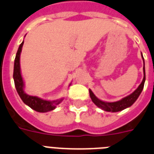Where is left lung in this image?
Masks as SVG:
<instances>
[{"mask_svg":"<svg viewBox=\"0 0 154 154\" xmlns=\"http://www.w3.org/2000/svg\"><path fill=\"white\" fill-rule=\"evenodd\" d=\"M142 58L143 60L144 63V59L143 55H142ZM146 81V73H145V66L143 65V79L142 81L141 84L139 85V87L136 88V90H135L133 93L129 94V95L126 96L122 99L119 100L118 101H115V102H106V101H103L101 100L98 99L96 97L92 91L89 89V93H90V97L91 98L92 101H93L98 108H101L104 111L106 112H120V111L123 110V109L129 108L131 105H133V103L137 100L140 94H141L142 91L143 89L144 83Z\"/></svg>","mask_w":154,"mask_h":154,"instance_id":"1","label":"left lung"}]
</instances>
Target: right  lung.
I'll return each mask as SVG.
<instances>
[{
  "instance_id": "right-lung-1",
  "label": "right lung",
  "mask_w": 154,
  "mask_h": 154,
  "mask_svg": "<svg viewBox=\"0 0 154 154\" xmlns=\"http://www.w3.org/2000/svg\"><path fill=\"white\" fill-rule=\"evenodd\" d=\"M24 41L20 44L18 47V52L16 53V57L14 59V73H13V78H14V85H15L16 90L18 92V95L20 96L21 99L22 100L25 105L29 106L33 110L38 112H47L56 109L57 105H58L63 98L55 101H48V100H43L36 96H31L27 94L24 91L25 84H24L23 78L21 77V68H20V55H21V49L23 46Z\"/></svg>"
}]
</instances>
